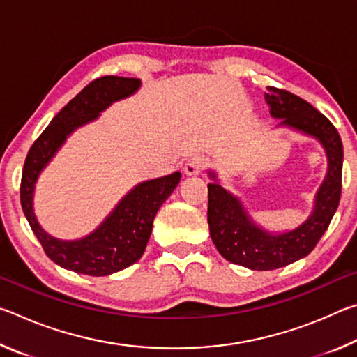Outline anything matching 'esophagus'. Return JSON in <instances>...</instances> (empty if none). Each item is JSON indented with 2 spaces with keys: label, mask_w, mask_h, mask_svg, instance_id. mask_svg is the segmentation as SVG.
<instances>
[{
  "label": "esophagus",
  "mask_w": 357,
  "mask_h": 357,
  "mask_svg": "<svg viewBox=\"0 0 357 357\" xmlns=\"http://www.w3.org/2000/svg\"><path fill=\"white\" fill-rule=\"evenodd\" d=\"M208 167V159L204 155H192L184 167L187 174H198Z\"/></svg>",
  "instance_id": "obj_1"
}]
</instances>
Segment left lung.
<instances>
[{
	"label": "left lung",
	"instance_id": "obj_1",
	"mask_svg": "<svg viewBox=\"0 0 357 357\" xmlns=\"http://www.w3.org/2000/svg\"><path fill=\"white\" fill-rule=\"evenodd\" d=\"M264 99L271 114L282 118V124L317 137L323 143L329 170L309 220L277 236L253 225L241 203L222 185L208 184V223L213 243L228 261L253 271L279 269L309 255L328 229L342 195L343 144L335 126L309 102L287 89L268 86Z\"/></svg>",
	"mask_w": 357,
	"mask_h": 357
}]
</instances>
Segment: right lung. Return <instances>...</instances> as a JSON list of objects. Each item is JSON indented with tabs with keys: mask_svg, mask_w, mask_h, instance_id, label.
<instances>
[{
	"mask_svg": "<svg viewBox=\"0 0 357 357\" xmlns=\"http://www.w3.org/2000/svg\"><path fill=\"white\" fill-rule=\"evenodd\" d=\"M138 84L137 78L114 75L99 77L86 84L38 137L23 165L20 203L29 227L48 258L78 274L108 275L138 261L146 249L157 211L178 185L181 173L137 185L93 234L74 243L53 239L38 225L33 213L34 183L72 130L98 118L113 100L134 93Z\"/></svg>",
	"mask_w": 357,
	"mask_h": 357,
	"instance_id": "add662e5",
	"label": "right lung"
}]
</instances>
